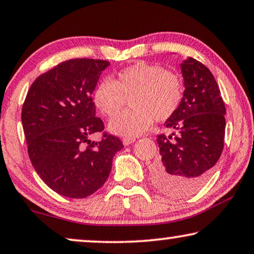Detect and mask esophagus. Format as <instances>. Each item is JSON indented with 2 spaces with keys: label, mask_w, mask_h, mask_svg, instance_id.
Here are the masks:
<instances>
[{
  "label": "esophagus",
  "mask_w": 254,
  "mask_h": 254,
  "mask_svg": "<svg viewBox=\"0 0 254 254\" xmlns=\"http://www.w3.org/2000/svg\"><path fill=\"white\" fill-rule=\"evenodd\" d=\"M134 141H135L134 138H124L123 139V144L126 145V146L130 145V144H132V142H134Z\"/></svg>",
  "instance_id": "34e87169"
}]
</instances>
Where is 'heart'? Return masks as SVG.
I'll return each mask as SVG.
<instances>
[{
  "mask_svg": "<svg viewBox=\"0 0 254 254\" xmlns=\"http://www.w3.org/2000/svg\"><path fill=\"white\" fill-rule=\"evenodd\" d=\"M183 96L182 78L159 64L138 62L103 79L93 92V102L103 115L114 117L127 105L132 108L110 121L109 130L123 137H137L154 119L164 122L177 112Z\"/></svg>",
  "mask_w": 254,
  "mask_h": 254,
  "instance_id": "b5f03b06",
  "label": "heart"
}]
</instances>
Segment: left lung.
Listing matches in <instances>:
<instances>
[{"instance_id": "1", "label": "left lung", "mask_w": 254, "mask_h": 254, "mask_svg": "<svg viewBox=\"0 0 254 254\" xmlns=\"http://www.w3.org/2000/svg\"><path fill=\"white\" fill-rule=\"evenodd\" d=\"M184 95L177 112L164 123L170 134H158L161 159L153 164V183L174 198L202 188L224 145L226 106L213 73L189 57L181 64Z\"/></svg>"}]
</instances>
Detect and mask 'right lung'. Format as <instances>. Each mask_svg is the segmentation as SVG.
<instances>
[{
    "label": "right lung",
    "instance_id": "1",
    "mask_svg": "<svg viewBox=\"0 0 254 254\" xmlns=\"http://www.w3.org/2000/svg\"><path fill=\"white\" fill-rule=\"evenodd\" d=\"M108 61L73 59L57 64L31 85L21 123L32 164L52 190L86 198L105 184L123 142L103 131L92 93ZM102 131L99 142L88 137Z\"/></svg>",
    "mask_w": 254,
    "mask_h": 254
}]
</instances>
